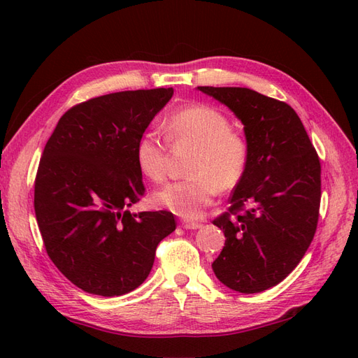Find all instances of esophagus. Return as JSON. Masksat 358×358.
Segmentation results:
<instances>
[{
  "instance_id": "esophagus-1",
  "label": "esophagus",
  "mask_w": 358,
  "mask_h": 358,
  "mask_svg": "<svg viewBox=\"0 0 358 358\" xmlns=\"http://www.w3.org/2000/svg\"><path fill=\"white\" fill-rule=\"evenodd\" d=\"M180 224H182L183 229H187V230H197V229H200V227H201L200 222L191 221V220H183Z\"/></svg>"
}]
</instances>
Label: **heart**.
<instances>
[{
	"label": "heart",
	"instance_id": "1",
	"mask_svg": "<svg viewBox=\"0 0 358 358\" xmlns=\"http://www.w3.org/2000/svg\"><path fill=\"white\" fill-rule=\"evenodd\" d=\"M171 148H194L189 158L191 178L158 189L152 201L159 209L192 220L212 203L216 194L230 191L245 176L249 149L242 134L231 129V121L208 104H192L171 113L164 124ZM136 159L142 175L162 182L169 173V148L157 133H145L136 146Z\"/></svg>",
	"mask_w": 358,
	"mask_h": 358
}]
</instances>
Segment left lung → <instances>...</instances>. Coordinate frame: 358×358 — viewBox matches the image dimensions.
Segmentation results:
<instances>
[{"instance_id": "8db88e82", "label": "left lung", "mask_w": 358, "mask_h": 358, "mask_svg": "<svg viewBox=\"0 0 358 358\" xmlns=\"http://www.w3.org/2000/svg\"><path fill=\"white\" fill-rule=\"evenodd\" d=\"M197 90L241 119L249 149L245 176L229 212L213 224L225 245L212 268L234 291L254 294L284 280L315 236L321 164L291 106L249 88Z\"/></svg>"}]
</instances>
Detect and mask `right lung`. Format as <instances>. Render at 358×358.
<instances>
[{
    "label": "right lung",
    "mask_w": 358,
    "mask_h": 358,
    "mask_svg": "<svg viewBox=\"0 0 358 358\" xmlns=\"http://www.w3.org/2000/svg\"><path fill=\"white\" fill-rule=\"evenodd\" d=\"M173 88L107 94L61 116L43 150L34 210L48 255L80 289L103 297L136 289L158 243L176 230L171 212L128 208L145 196L136 146Z\"/></svg>",
    "instance_id": "add662e5"
}]
</instances>
